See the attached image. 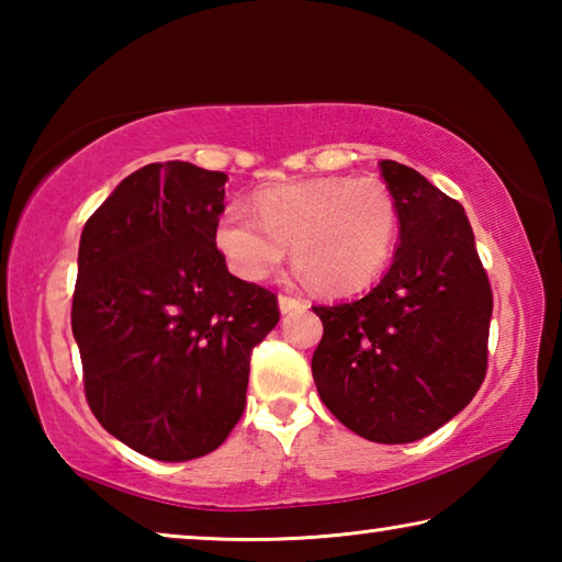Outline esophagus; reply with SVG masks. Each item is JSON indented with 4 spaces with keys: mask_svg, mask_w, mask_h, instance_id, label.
<instances>
[{
    "mask_svg": "<svg viewBox=\"0 0 562 562\" xmlns=\"http://www.w3.org/2000/svg\"><path fill=\"white\" fill-rule=\"evenodd\" d=\"M278 302H280L282 315H288V312H294V310L304 307V300L302 297H294V294H280Z\"/></svg>",
    "mask_w": 562,
    "mask_h": 562,
    "instance_id": "esophagus-1",
    "label": "esophagus"
}]
</instances>
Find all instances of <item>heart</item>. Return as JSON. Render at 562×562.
<instances>
[{"label": "heart", "mask_w": 562, "mask_h": 562, "mask_svg": "<svg viewBox=\"0 0 562 562\" xmlns=\"http://www.w3.org/2000/svg\"><path fill=\"white\" fill-rule=\"evenodd\" d=\"M398 237V207L382 180L325 176L262 190L255 215L227 205L215 245L245 280H265L292 245L294 268L322 292H355L382 274Z\"/></svg>", "instance_id": "1"}]
</instances>
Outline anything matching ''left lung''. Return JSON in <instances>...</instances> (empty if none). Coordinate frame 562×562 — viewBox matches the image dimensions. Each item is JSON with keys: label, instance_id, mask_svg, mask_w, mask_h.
Returning a JSON list of instances; mask_svg holds the SVG:
<instances>
[{"label": "left lung", "instance_id": "left-lung-1", "mask_svg": "<svg viewBox=\"0 0 562 562\" xmlns=\"http://www.w3.org/2000/svg\"><path fill=\"white\" fill-rule=\"evenodd\" d=\"M379 168L398 207L394 262L361 300L312 307L325 327L312 376L349 431L408 443L481 389L493 292L461 203L396 160Z\"/></svg>", "mask_w": 562, "mask_h": 562}]
</instances>
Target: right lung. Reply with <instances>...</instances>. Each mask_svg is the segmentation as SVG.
I'll use <instances>...</instances> for the list:
<instances>
[{"label": "right lung", "instance_id": "1", "mask_svg": "<svg viewBox=\"0 0 562 562\" xmlns=\"http://www.w3.org/2000/svg\"><path fill=\"white\" fill-rule=\"evenodd\" d=\"M221 170L183 160L123 178L79 243L71 329L93 416L156 461L215 451L245 412L255 345L278 297L215 247Z\"/></svg>", "mask_w": 562, "mask_h": 562}]
</instances>
